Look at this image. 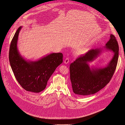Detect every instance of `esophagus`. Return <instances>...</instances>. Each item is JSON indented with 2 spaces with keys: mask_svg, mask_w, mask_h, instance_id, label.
Instances as JSON below:
<instances>
[{
  "mask_svg": "<svg viewBox=\"0 0 125 125\" xmlns=\"http://www.w3.org/2000/svg\"><path fill=\"white\" fill-rule=\"evenodd\" d=\"M64 63L66 64H67L68 63H69V58H66V59L64 61Z\"/></svg>",
  "mask_w": 125,
  "mask_h": 125,
  "instance_id": "1",
  "label": "esophagus"
}]
</instances>
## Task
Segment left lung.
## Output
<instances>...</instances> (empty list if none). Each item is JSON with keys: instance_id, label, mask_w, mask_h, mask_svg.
Masks as SVG:
<instances>
[{"instance_id": "obj_1", "label": "left lung", "mask_w": 125, "mask_h": 125, "mask_svg": "<svg viewBox=\"0 0 125 125\" xmlns=\"http://www.w3.org/2000/svg\"><path fill=\"white\" fill-rule=\"evenodd\" d=\"M105 50L114 53L110 62L104 67L93 66L90 67L89 63L94 61ZM118 51V45L115 37L111 34L105 47L91 49L72 63L69 67L70 77L74 93L81 96L92 95L106 86L115 72Z\"/></svg>"}]
</instances>
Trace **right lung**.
Segmentation results:
<instances>
[{
	"mask_svg": "<svg viewBox=\"0 0 125 125\" xmlns=\"http://www.w3.org/2000/svg\"><path fill=\"white\" fill-rule=\"evenodd\" d=\"M20 26L12 39L9 52L10 64L16 79L28 91L39 93L44 90L48 79L56 68L63 62L61 53H50L37 60H27L18 48Z\"/></svg>",
	"mask_w": 125,
	"mask_h": 125,
	"instance_id": "right-lung-1",
	"label": "right lung"
}]
</instances>
